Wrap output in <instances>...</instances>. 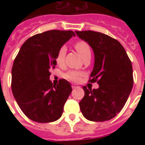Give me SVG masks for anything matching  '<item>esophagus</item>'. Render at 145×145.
I'll return each instance as SVG.
<instances>
[{"label": "esophagus", "instance_id": "1", "mask_svg": "<svg viewBox=\"0 0 145 145\" xmlns=\"http://www.w3.org/2000/svg\"><path fill=\"white\" fill-rule=\"evenodd\" d=\"M71 87H72V88H78V85H75V84H72Z\"/></svg>", "mask_w": 145, "mask_h": 145}]
</instances>
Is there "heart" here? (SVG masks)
<instances>
[{
	"instance_id": "b5f03b06",
	"label": "heart",
	"mask_w": 145,
	"mask_h": 145,
	"mask_svg": "<svg viewBox=\"0 0 145 145\" xmlns=\"http://www.w3.org/2000/svg\"><path fill=\"white\" fill-rule=\"evenodd\" d=\"M74 47L83 59H85L88 55H91V49H90L89 45L86 42L82 41V40L78 41L74 44ZM66 51L67 50L65 46H61L60 48L56 57V63L57 65H62L63 63L65 55H66ZM82 75L83 74L80 71H70L65 74V78L72 82H78Z\"/></svg>"
}]
</instances>
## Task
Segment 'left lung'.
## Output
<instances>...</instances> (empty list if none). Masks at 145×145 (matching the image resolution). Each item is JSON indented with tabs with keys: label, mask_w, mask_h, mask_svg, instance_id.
<instances>
[{
	"label": "left lung",
	"mask_w": 145,
	"mask_h": 145,
	"mask_svg": "<svg viewBox=\"0 0 145 145\" xmlns=\"http://www.w3.org/2000/svg\"><path fill=\"white\" fill-rule=\"evenodd\" d=\"M75 33L94 51V67L89 82L99 85L97 89L83 86L85 96L79 103L80 109L88 120H109L123 108L133 88L131 61L115 39L90 30Z\"/></svg>",
	"instance_id": "left-lung-1"
}]
</instances>
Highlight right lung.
<instances>
[{
  "label": "right lung",
  "instance_id": "obj_1",
  "mask_svg": "<svg viewBox=\"0 0 145 145\" xmlns=\"http://www.w3.org/2000/svg\"><path fill=\"white\" fill-rule=\"evenodd\" d=\"M73 31L50 30L25 42L15 57L11 70V90L22 111L38 123L57 120L72 91L65 79L57 85L50 80V70L56 66V57Z\"/></svg>",
  "mask_w": 145,
  "mask_h": 145
}]
</instances>
